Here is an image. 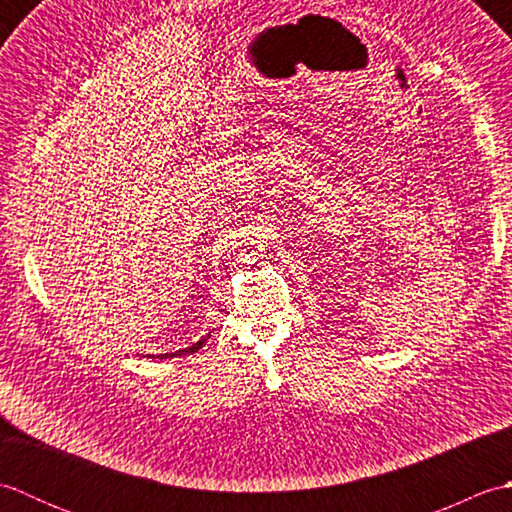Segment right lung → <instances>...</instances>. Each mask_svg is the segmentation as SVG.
<instances>
[{
	"mask_svg": "<svg viewBox=\"0 0 512 512\" xmlns=\"http://www.w3.org/2000/svg\"><path fill=\"white\" fill-rule=\"evenodd\" d=\"M204 341H206V339H200L198 343H193L191 347H187V350H178L176 354H160V356H165V358H167V356H184V354H193V352H198V350H200V347L204 345Z\"/></svg>",
	"mask_w": 512,
	"mask_h": 512,
	"instance_id": "obj_1",
	"label": "right lung"
}]
</instances>
